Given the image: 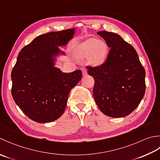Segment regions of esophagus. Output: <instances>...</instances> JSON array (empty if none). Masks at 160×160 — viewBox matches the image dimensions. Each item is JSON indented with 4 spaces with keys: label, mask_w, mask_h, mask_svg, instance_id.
<instances>
[{
    "label": "esophagus",
    "mask_w": 160,
    "mask_h": 160,
    "mask_svg": "<svg viewBox=\"0 0 160 160\" xmlns=\"http://www.w3.org/2000/svg\"><path fill=\"white\" fill-rule=\"evenodd\" d=\"M81 70H82V73L83 76L87 75V69L86 68H81Z\"/></svg>",
    "instance_id": "1"
}]
</instances>
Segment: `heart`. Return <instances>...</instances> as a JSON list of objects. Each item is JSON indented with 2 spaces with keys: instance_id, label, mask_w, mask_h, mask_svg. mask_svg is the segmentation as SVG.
Masks as SVG:
<instances>
[{
  "instance_id": "1",
  "label": "heart",
  "mask_w": 160,
  "mask_h": 160,
  "mask_svg": "<svg viewBox=\"0 0 160 160\" xmlns=\"http://www.w3.org/2000/svg\"><path fill=\"white\" fill-rule=\"evenodd\" d=\"M108 54V47L104 41L96 38H90L81 44L78 56L81 58L89 57L90 63L94 66H101L106 61Z\"/></svg>"
}]
</instances>
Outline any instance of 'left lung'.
<instances>
[{
  "instance_id": "1",
  "label": "left lung",
  "mask_w": 160,
  "mask_h": 160,
  "mask_svg": "<svg viewBox=\"0 0 160 160\" xmlns=\"http://www.w3.org/2000/svg\"><path fill=\"white\" fill-rule=\"evenodd\" d=\"M110 48L106 61L87 66L94 80L93 97L103 114L115 117L130 115L141 102L146 90L145 70L136 50L119 35L97 32Z\"/></svg>"
}]
</instances>
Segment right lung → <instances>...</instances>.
Listing matches in <instances>:
<instances>
[{
	"label": "right lung",
	"instance_id": "obj_1",
	"mask_svg": "<svg viewBox=\"0 0 160 160\" xmlns=\"http://www.w3.org/2000/svg\"><path fill=\"white\" fill-rule=\"evenodd\" d=\"M74 29L38 36L21 50L12 71V95L25 115L38 123L53 122L63 115L72 88L81 70L65 73L54 67L55 57L64 54Z\"/></svg>",
	"mask_w": 160,
	"mask_h": 160
}]
</instances>
